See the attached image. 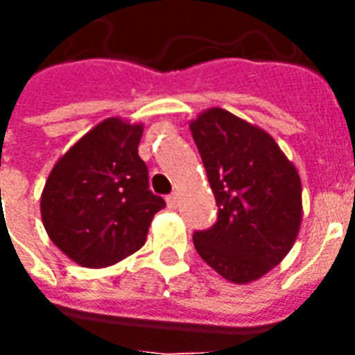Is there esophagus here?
Listing matches in <instances>:
<instances>
[{"label": "esophagus", "mask_w": 355, "mask_h": 355, "mask_svg": "<svg viewBox=\"0 0 355 355\" xmlns=\"http://www.w3.org/2000/svg\"><path fill=\"white\" fill-rule=\"evenodd\" d=\"M177 205H178V196H177V193H171V196H167V207L177 209Z\"/></svg>", "instance_id": "obj_1"}]
</instances>
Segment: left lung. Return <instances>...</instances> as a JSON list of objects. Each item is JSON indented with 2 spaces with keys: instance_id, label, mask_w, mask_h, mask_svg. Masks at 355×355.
<instances>
[{
  "instance_id": "1",
  "label": "left lung",
  "mask_w": 355,
  "mask_h": 355,
  "mask_svg": "<svg viewBox=\"0 0 355 355\" xmlns=\"http://www.w3.org/2000/svg\"><path fill=\"white\" fill-rule=\"evenodd\" d=\"M190 131L218 205V220L193 234L203 261L238 285L261 279L287 257L302 223L297 167L264 129L207 108Z\"/></svg>"
}]
</instances>
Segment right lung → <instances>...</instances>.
Here are the masks:
<instances>
[{
	"mask_svg": "<svg viewBox=\"0 0 355 355\" xmlns=\"http://www.w3.org/2000/svg\"><path fill=\"white\" fill-rule=\"evenodd\" d=\"M142 123L108 117L53 165L42 192V220L51 241L83 268H106L144 245L150 223L165 207L148 190L140 159Z\"/></svg>",
	"mask_w": 355,
	"mask_h": 355,
	"instance_id": "1",
	"label": "right lung"
}]
</instances>
